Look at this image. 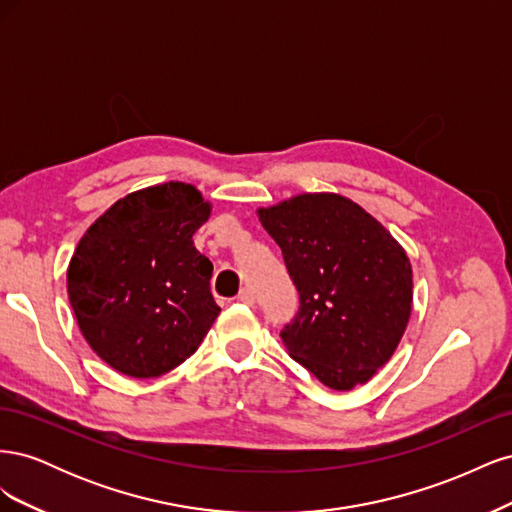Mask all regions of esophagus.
<instances>
[{
	"label": "esophagus",
	"mask_w": 512,
	"mask_h": 512,
	"mask_svg": "<svg viewBox=\"0 0 512 512\" xmlns=\"http://www.w3.org/2000/svg\"><path fill=\"white\" fill-rule=\"evenodd\" d=\"M237 301L243 303V305H254V294H252V290L243 288V290L237 294Z\"/></svg>",
	"instance_id": "obj_1"
}]
</instances>
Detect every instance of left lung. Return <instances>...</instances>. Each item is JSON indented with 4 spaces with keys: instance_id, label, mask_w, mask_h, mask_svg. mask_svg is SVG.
<instances>
[{
    "instance_id": "obj_1",
    "label": "left lung",
    "mask_w": 512,
    "mask_h": 512,
    "mask_svg": "<svg viewBox=\"0 0 512 512\" xmlns=\"http://www.w3.org/2000/svg\"><path fill=\"white\" fill-rule=\"evenodd\" d=\"M282 247L299 312L280 337L294 361L333 391L365 384L389 363L412 314L406 250L350 198L299 194L258 209Z\"/></svg>"
}]
</instances>
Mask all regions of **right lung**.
<instances>
[{
    "mask_svg": "<svg viewBox=\"0 0 512 512\" xmlns=\"http://www.w3.org/2000/svg\"><path fill=\"white\" fill-rule=\"evenodd\" d=\"M211 205L168 181L119 198L87 228L68 297L87 344L130 378H158L192 356L220 314L213 265L194 247Z\"/></svg>",
    "mask_w": 512,
    "mask_h": 512,
    "instance_id": "right-lung-1",
    "label": "right lung"
}]
</instances>
